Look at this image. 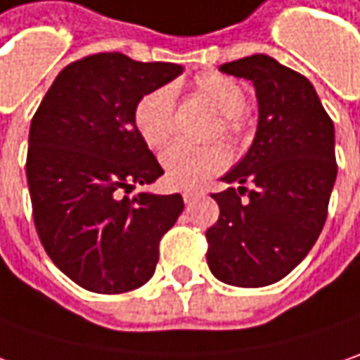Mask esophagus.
Wrapping results in <instances>:
<instances>
[{
    "label": "esophagus",
    "mask_w": 360,
    "mask_h": 360,
    "mask_svg": "<svg viewBox=\"0 0 360 360\" xmlns=\"http://www.w3.org/2000/svg\"><path fill=\"white\" fill-rule=\"evenodd\" d=\"M199 195H201L199 191H185V193H183V201H185V203H191V201H195Z\"/></svg>",
    "instance_id": "obj_1"
}]
</instances>
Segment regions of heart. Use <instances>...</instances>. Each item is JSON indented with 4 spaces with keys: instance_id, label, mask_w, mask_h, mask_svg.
I'll return each instance as SVG.
<instances>
[{
    "instance_id": "heart-1",
    "label": "heart",
    "mask_w": 360,
    "mask_h": 360,
    "mask_svg": "<svg viewBox=\"0 0 360 360\" xmlns=\"http://www.w3.org/2000/svg\"><path fill=\"white\" fill-rule=\"evenodd\" d=\"M197 90L221 112V127L217 131L240 139L243 133V110L248 94L243 86L224 74L207 72L197 78ZM134 127L150 149L165 147L175 131V90L159 86L147 92L134 106ZM229 163V153L221 143L187 145L177 143L161 157L165 179L177 189H193L207 181Z\"/></svg>"
}]
</instances>
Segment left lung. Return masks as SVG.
<instances>
[{
    "mask_svg": "<svg viewBox=\"0 0 360 360\" xmlns=\"http://www.w3.org/2000/svg\"><path fill=\"white\" fill-rule=\"evenodd\" d=\"M219 70L252 80L259 115L252 147L221 177L242 187L211 195L219 219L205 231L207 264L229 286L259 288L288 276L321 236L336 179L335 124L310 80L270 56Z\"/></svg>",
    "mask_w": 360,
    "mask_h": 360,
    "instance_id": "left-lung-1",
    "label": "left lung"
}]
</instances>
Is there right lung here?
<instances>
[{"label":"right lung","mask_w":360,"mask_h":360,"mask_svg":"<svg viewBox=\"0 0 360 360\" xmlns=\"http://www.w3.org/2000/svg\"><path fill=\"white\" fill-rule=\"evenodd\" d=\"M181 72L118 52L86 56L56 76L32 118L25 175L39 242L90 292L149 282L159 242L183 211L179 193L124 195L163 175L134 127V106Z\"/></svg>","instance_id":"1"}]
</instances>
